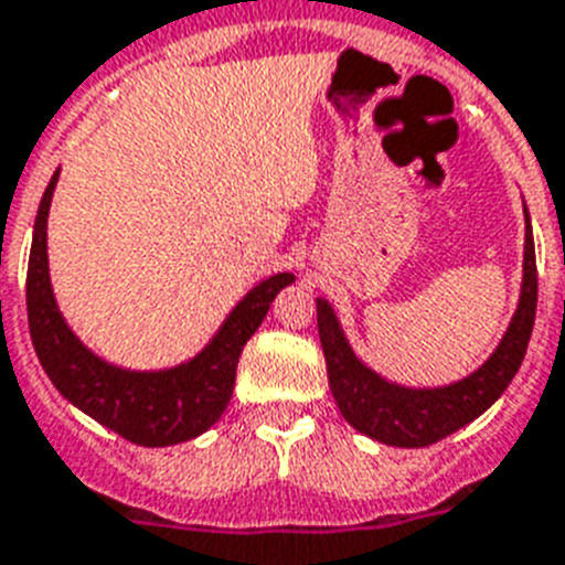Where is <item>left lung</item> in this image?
<instances>
[{
  "instance_id": "1",
  "label": "left lung",
  "mask_w": 565,
  "mask_h": 565,
  "mask_svg": "<svg viewBox=\"0 0 565 565\" xmlns=\"http://www.w3.org/2000/svg\"><path fill=\"white\" fill-rule=\"evenodd\" d=\"M537 311V263H534V236L525 211V259H523V294L518 315L500 340L498 351L477 369L471 377L446 388H403L371 369H365L345 342L340 322L326 300H317V329H320L322 354L329 369V385L340 414L360 434L385 446L423 448L455 434L509 388L523 363L529 337Z\"/></svg>"
}]
</instances>
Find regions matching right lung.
Returning <instances> with one entry per match:
<instances>
[{"label": "right lung", "instance_id": "1", "mask_svg": "<svg viewBox=\"0 0 565 565\" xmlns=\"http://www.w3.org/2000/svg\"><path fill=\"white\" fill-rule=\"evenodd\" d=\"M53 173L33 223L28 259V329L42 369L76 408L137 446H177L209 431L231 403L243 345L265 320L294 274H274L231 311L220 334L191 363L166 371H125L90 354L62 320L47 277V209Z\"/></svg>", "mask_w": 565, "mask_h": 565}]
</instances>
